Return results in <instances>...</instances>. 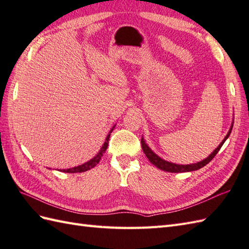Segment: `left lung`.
Returning a JSON list of instances; mask_svg holds the SVG:
<instances>
[{
  "label": "left lung",
  "mask_w": 249,
  "mask_h": 249,
  "mask_svg": "<svg viewBox=\"0 0 249 249\" xmlns=\"http://www.w3.org/2000/svg\"><path fill=\"white\" fill-rule=\"evenodd\" d=\"M232 126H233V123L231 124V126L230 129L228 131L227 135L225 136V139L223 140V142L219 143L217 148H215V150L210 154V156L208 158H206L204 160H202V161L200 162H197V163H194V164H189V165H182V164H176V163H171V162H168V161H165V160H163L162 158H160L158 154L154 153L150 147H149L145 140H143V137L142 136V151L143 153L146 154V157L148 158L149 161H150L154 166H157L159 169H162L164 171H168V173H187V171H194V170H198L202 168L203 166H206V165L211 161V160L216 156L217 152L219 151L220 147H222L224 145V142L227 141V139L229 137L231 131H232Z\"/></svg>",
  "instance_id": "8db88e82"
}]
</instances>
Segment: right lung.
<instances>
[{"instance_id":"obj_1","label":"right lung","mask_w":249,"mask_h":249,"mask_svg":"<svg viewBox=\"0 0 249 249\" xmlns=\"http://www.w3.org/2000/svg\"><path fill=\"white\" fill-rule=\"evenodd\" d=\"M115 128V125L113 126L112 129H110L109 133L107 134V139H106V142H104V143L102 145L101 149L99 150V152L96 154V157H93L91 160H89V161L82 164V165H79V166H75V167H72V168H68V169H62L60 171H64V173H71V174H74V173H84V171H87L89 170L91 168H93L96 166V165L100 162L101 158L103 157V153L107 151V148L108 146V141H109V136H110V133H112L113 130Z\"/></svg>"}]
</instances>
